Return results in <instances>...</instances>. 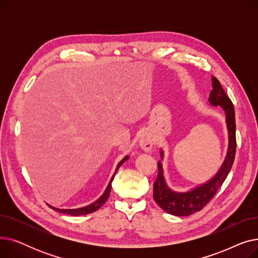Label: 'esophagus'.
<instances>
[{"mask_svg": "<svg viewBox=\"0 0 258 258\" xmlns=\"http://www.w3.org/2000/svg\"><path fill=\"white\" fill-rule=\"evenodd\" d=\"M154 144H155L154 138H153L152 135L148 134V133L143 134L141 138H140V140H139V146L145 152L152 151Z\"/></svg>", "mask_w": 258, "mask_h": 258, "instance_id": "esophagus-1", "label": "esophagus"}]
</instances>
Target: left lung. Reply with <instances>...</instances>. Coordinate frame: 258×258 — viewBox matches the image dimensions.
Listing matches in <instances>:
<instances>
[{
  "label": "left lung",
  "mask_w": 258,
  "mask_h": 258,
  "mask_svg": "<svg viewBox=\"0 0 258 258\" xmlns=\"http://www.w3.org/2000/svg\"><path fill=\"white\" fill-rule=\"evenodd\" d=\"M212 91L209 95V103L212 106H221L226 115L228 131V150L222 166L213 177L188 191H175L167 185L162 161L164 159L163 150H160L161 161L158 162V178L154 183V200L165 212L175 216H188L206 206L223 185L228 173L231 170L236 151L235 139V113L234 106L226 95L220 81L211 77Z\"/></svg>",
  "instance_id": "8db88e82"
}]
</instances>
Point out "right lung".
I'll return each instance as SVG.
<instances>
[{
	"label": "right lung",
	"mask_w": 258,
	"mask_h": 258,
	"mask_svg": "<svg viewBox=\"0 0 258 258\" xmlns=\"http://www.w3.org/2000/svg\"><path fill=\"white\" fill-rule=\"evenodd\" d=\"M128 156H125L123 159H122L119 163L117 164V167H116V170L114 172V174L112 175V178L110 180V182H108L106 188L104 192L101 195V197L99 199H97L95 202H93L92 204L90 205H87V206H84V207H80V208H75V209H60V208H56V207H53L51 205H48L50 208H52L53 210L55 211H58L60 213H64V214H69V215H74V216H77V215H85V214H89V213H92V212H95L96 210H98L104 203L106 202V200L108 199V197H110V192H111V188H112V182L115 178L116 175V172L117 170L119 169V167L124 163V162L126 160H128Z\"/></svg>",
	"instance_id": "obj_1"
}]
</instances>
